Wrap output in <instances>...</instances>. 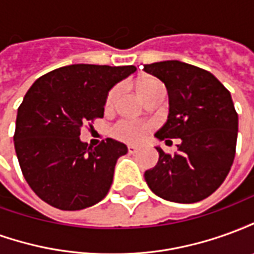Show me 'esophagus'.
I'll list each match as a JSON object with an SVG mask.
<instances>
[{
	"label": "esophagus",
	"mask_w": 254,
	"mask_h": 254,
	"mask_svg": "<svg viewBox=\"0 0 254 254\" xmlns=\"http://www.w3.org/2000/svg\"><path fill=\"white\" fill-rule=\"evenodd\" d=\"M137 151H138V147H136V145H132V144H130V145H127V152H129V154H136Z\"/></svg>",
	"instance_id": "obj_1"
}]
</instances>
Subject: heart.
Returning a JSON list of instances; mask_svg holds the SVG:
<instances>
[{
  "label": "heart",
  "mask_w": 254,
  "mask_h": 254,
  "mask_svg": "<svg viewBox=\"0 0 254 254\" xmlns=\"http://www.w3.org/2000/svg\"><path fill=\"white\" fill-rule=\"evenodd\" d=\"M156 84H159L156 80H143L140 81L137 85L138 94L140 96H143L151 87H154ZM120 94V87L113 88L107 95V99H106V106L111 107L116 102L117 96ZM149 125L148 124H144V122L133 121V120H121L118 121L113 127V134L114 137L120 138L122 141H127V143H137L140 140H143L145 137V134L148 133Z\"/></svg>",
  "instance_id": "b5f03b06"
}]
</instances>
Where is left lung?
I'll list each match as a JSON object with an SVG mask.
<instances>
[{
	"label": "left lung",
	"instance_id": "8db88e82",
	"mask_svg": "<svg viewBox=\"0 0 254 254\" xmlns=\"http://www.w3.org/2000/svg\"><path fill=\"white\" fill-rule=\"evenodd\" d=\"M144 72L165 83L169 94V117L155 137L181 140L174 155L156 147L159 160L144 178L167 201H201L223 184L234 162L238 114L231 95L212 73L181 61L144 65Z\"/></svg>",
	"mask_w": 254,
	"mask_h": 254
}]
</instances>
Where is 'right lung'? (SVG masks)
Returning <instances> with one entry per match:
<instances>
[{"label": "right lung", "instance_id": "1", "mask_svg": "<svg viewBox=\"0 0 254 254\" xmlns=\"http://www.w3.org/2000/svg\"><path fill=\"white\" fill-rule=\"evenodd\" d=\"M136 66L74 64L43 74L17 110L14 149L25 181L43 201L77 211L103 200L127 147L113 138L92 148L80 140L85 122L102 118L107 95Z\"/></svg>", "mask_w": 254, "mask_h": 254}]
</instances>
